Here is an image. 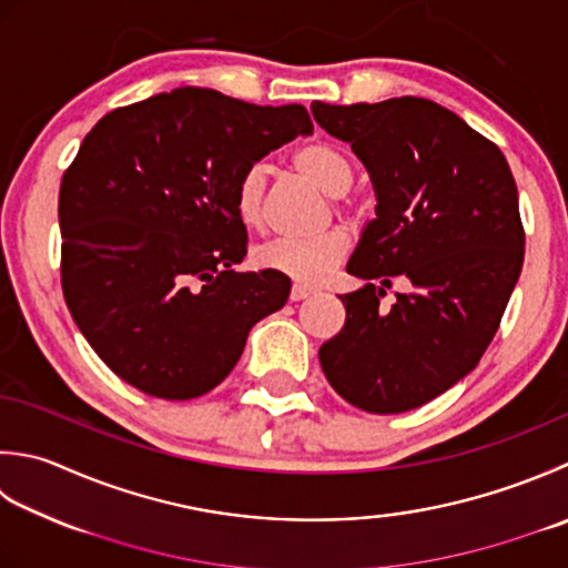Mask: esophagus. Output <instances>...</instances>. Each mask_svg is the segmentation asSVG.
Instances as JSON below:
<instances>
[{
  "instance_id": "obj_1",
  "label": "esophagus",
  "mask_w": 568,
  "mask_h": 568,
  "mask_svg": "<svg viewBox=\"0 0 568 568\" xmlns=\"http://www.w3.org/2000/svg\"><path fill=\"white\" fill-rule=\"evenodd\" d=\"M315 291H313V287H307V285H300V283H295L293 285V291H291V300H293V303H297V300H305V297H310V295H313Z\"/></svg>"
}]
</instances>
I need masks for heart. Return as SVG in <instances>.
I'll list each match as a JSON object with an SVG mask.
<instances>
[{"mask_svg": "<svg viewBox=\"0 0 568 568\" xmlns=\"http://www.w3.org/2000/svg\"><path fill=\"white\" fill-rule=\"evenodd\" d=\"M293 166L329 196L347 194L354 182V166L349 158L327 142H313L300 148L293 154ZM263 192L265 172L261 164H253L239 176L236 192H233V209H236L241 226L251 231L263 226ZM347 248V233L332 229L310 239H281L265 243L255 251L253 261L261 271L285 275L297 283H317L337 268Z\"/></svg>", "mask_w": 568, "mask_h": 568, "instance_id": "obj_1", "label": "heart"}]
</instances>
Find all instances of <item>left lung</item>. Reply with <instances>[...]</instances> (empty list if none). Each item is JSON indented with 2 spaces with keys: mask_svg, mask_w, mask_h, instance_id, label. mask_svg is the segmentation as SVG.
Returning a JSON list of instances; mask_svg holds the SVG:
<instances>
[{
  "mask_svg": "<svg viewBox=\"0 0 568 568\" xmlns=\"http://www.w3.org/2000/svg\"><path fill=\"white\" fill-rule=\"evenodd\" d=\"M313 118L369 172L366 221L339 295L347 320L320 347L332 388L366 414H404L468 376L493 342L525 263L515 176L495 142L426 98L327 105ZM398 276L408 294L384 311Z\"/></svg>",
  "mask_w": 568,
  "mask_h": 568,
  "instance_id": "1",
  "label": "left lung"
}]
</instances>
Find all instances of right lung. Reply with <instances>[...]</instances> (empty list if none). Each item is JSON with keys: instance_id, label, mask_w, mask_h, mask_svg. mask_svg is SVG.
Segmentation results:
<instances>
[{"instance_id": "obj_1", "label": "right lung", "mask_w": 568, "mask_h": 568, "mask_svg": "<svg viewBox=\"0 0 568 568\" xmlns=\"http://www.w3.org/2000/svg\"><path fill=\"white\" fill-rule=\"evenodd\" d=\"M303 105L174 88L88 132L59 194L63 297L95 354L140 392L186 402L219 386L291 277L236 273L239 176L310 135Z\"/></svg>"}]
</instances>
